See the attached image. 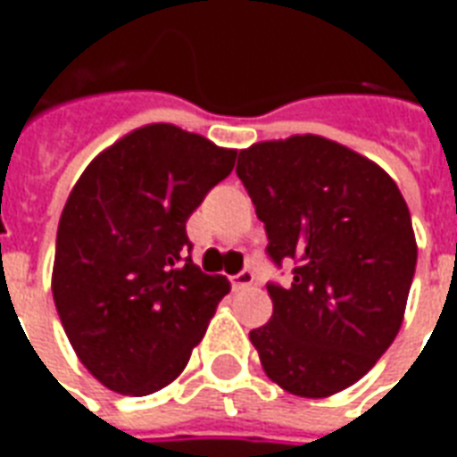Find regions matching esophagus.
Listing matches in <instances>:
<instances>
[{
    "mask_svg": "<svg viewBox=\"0 0 457 457\" xmlns=\"http://www.w3.org/2000/svg\"><path fill=\"white\" fill-rule=\"evenodd\" d=\"M229 281H232V288H235V291H242V288H247L254 284V274H252L249 269H242V271L235 274Z\"/></svg>",
    "mask_w": 457,
    "mask_h": 457,
    "instance_id": "1",
    "label": "esophagus"
}]
</instances>
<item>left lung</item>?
I'll use <instances>...</instances> for the list:
<instances>
[{"instance_id": "left-lung-1", "label": "left lung", "mask_w": 457, "mask_h": 457, "mask_svg": "<svg viewBox=\"0 0 457 457\" xmlns=\"http://www.w3.org/2000/svg\"><path fill=\"white\" fill-rule=\"evenodd\" d=\"M237 176L269 257L294 259L274 313L249 340L284 392L323 399L362 379L399 333L416 271L411 215L392 176L318 134L239 151Z\"/></svg>"}]
</instances>
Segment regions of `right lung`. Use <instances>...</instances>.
<instances>
[{"label": "right lung", "mask_w": 457, "mask_h": 457, "mask_svg": "<svg viewBox=\"0 0 457 457\" xmlns=\"http://www.w3.org/2000/svg\"><path fill=\"white\" fill-rule=\"evenodd\" d=\"M235 159L200 134L146 124L97 154L71 190L51 288L75 354L107 389L169 386L229 294L228 278L186 257V222Z\"/></svg>", "instance_id": "add662e5"}]
</instances>
